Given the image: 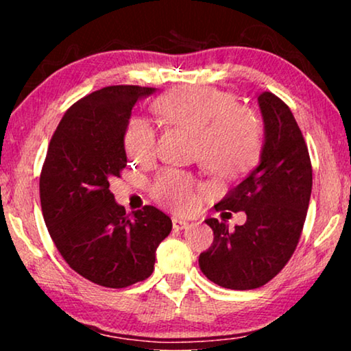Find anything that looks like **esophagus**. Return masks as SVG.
<instances>
[{
  "label": "esophagus",
  "mask_w": 351,
  "mask_h": 351,
  "mask_svg": "<svg viewBox=\"0 0 351 351\" xmlns=\"http://www.w3.org/2000/svg\"><path fill=\"white\" fill-rule=\"evenodd\" d=\"M171 223H173V228L176 230H182V229H187L189 228V223L186 221V219H182V218L173 217V219H171Z\"/></svg>",
  "instance_id": "1"
}]
</instances>
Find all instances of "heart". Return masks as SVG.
Returning a JSON list of instances; mask_svg holds the SVG:
<instances>
[{
    "mask_svg": "<svg viewBox=\"0 0 351 351\" xmlns=\"http://www.w3.org/2000/svg\"><path fill=\"white\" fill-rule=\"evenodd\" d=\"M153 111L170 125L195 134L193 158L209 170H241L257 161L265 141V123L257 111L237 102L232 93L207 85H184L154 100ZM156 132L142 116L128 119L123 148L130 159L144 162L154 153ZM148 193L158 206L178 213L192 212L201 189L181 170L164 169L153 178Z\"/></svg>",
    "mask_w": 351,
    "mask_h": 351,
    "instance_id": "obj_1",
    "label": "heart"
}]
</instances>
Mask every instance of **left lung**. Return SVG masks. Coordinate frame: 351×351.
<instances>
[{
  "label": "left lung",
  "instance_id": "1",
  "mask_svg": "<svg viewBox=\"0 0 351 351\" xmlns=\"http://www.w3.org/2000/svg\"><path fill=\"white\" fill-rule=\"evenodd\" d=\"M265 122L260 162L215 206L217 212L245 210L246 223L229 230L207 218L213 243L199 255L210 282L229 289L263 287L280 272L297 247L313 187L306 142L289 106L269 91L258 96Z\"/></svg>",
  "mask_w": 351,
  "mask_h": 351
}]
</instances>
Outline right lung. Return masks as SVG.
Returning a JSON list of instances; mask_svg holds the SVG:
<instances>
[{
	"instance_id": "right-lung-1",
	"label": "right lung",
	"mask_w": 351,
	"mask_h": 351,
	"mask_svg": "<svg viewBox=\"0 0 351 351\" xmlns=\"http://www.w3.org/2000/svg\"><path fill=\"white\" fill-rule=\"evenodd\" d=\"M154 88L106 86L69 106L40 173L41 212L56 247L77 274L105 288H127L154 269L171 230L156 207L127 213L110 181L127 167L123 130L138 99Z\"/></svg>"
}]
</instances>
